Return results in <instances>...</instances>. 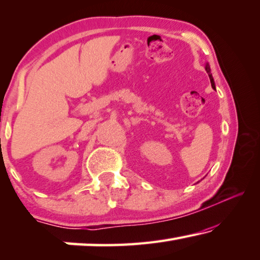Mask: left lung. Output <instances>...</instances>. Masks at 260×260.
<instances>
[{"label": "left lung", "instance_id": "obj_1", "mask_svg": "<svg viewBox=\"0 0 260 260\" xmlns=\"http://www.w3.org/2000/svg\"><path fill=\"white\" fill-rule=\"evenodd\" d=\"M205 69H206V72H207V74H208V76H209V80H211L212 88H213V89H215V83H214L213 76H212V74H211V68H209V64H208V63H206V67H205Z\"/></svg>", "mask_w": 260, "mask_h": 260}]
</instances>
